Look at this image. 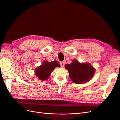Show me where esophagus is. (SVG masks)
I'll list each match as a JSON object with an SVG mask.
<instances>
[{
    "instance_id": "34e87169",
    "label": "esophagus",
    "mask_w": 120,
    "mask_h": 120,
    "mask_svg": "<svg viewBox=\"0 0 120 120\" xmlns=\"http://www.w3.org/2000/svg\"><path fill=\"white\" fill-rule=\"evenodd\" d=\"M60 65L61 67H62V68H63L64 66H65V63H64V62H61L60 63Z\"/></svg>"
}]
</instances>
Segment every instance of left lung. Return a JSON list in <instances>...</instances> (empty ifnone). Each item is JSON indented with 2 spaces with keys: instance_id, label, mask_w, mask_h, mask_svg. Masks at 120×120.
Wrapping results in <instances>:
<instances>
[{
  "instance_id": "1",
  "label": "left lung",
  "mask_w": 120,
  "mask_h": 120,
  "mask_svg": "<svg viewBox=\"0 0 120 120\" xmlns=\"http://www.w3.org/2000/svg\"><path fill=\"white\" fill-rule=\"evenodd\" d=\"M65 68L68 70L69 77L73 82L81 84L91 79L95 73V69L89 63H80L73 60L70 64H66Z\"/></svg>"
}]
</instances>
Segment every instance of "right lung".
Wrapping results in <instances>:
<instances>
[{
  "label": "right lung",
  "instance_id": "1",
  "mask_svg": "<svg viewBox=\"0 0 120 120\" xmlns=\"http://www.w3.org/2000/svg\"><path fill=\"white\" fill-rule=\"evenodd\" d=\"M59 63L56 60L48 62L45 60L40 66L35 70V74L41 80H44L48 79L51 73L56 67H60Z\"/></svg>",
  "mask_w": 120,
  "mask_h": 120
}]
</instances>
